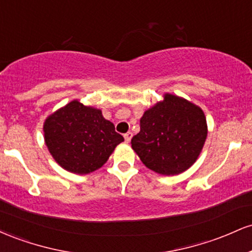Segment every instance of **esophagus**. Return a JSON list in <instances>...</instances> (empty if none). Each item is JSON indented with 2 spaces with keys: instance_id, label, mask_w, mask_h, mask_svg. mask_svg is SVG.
<instances>
[{
  "instance_id": "34e87169",
  "label": "esophagus",
  "mask_w": 252,
  "mask_h": 252,
  "mask_svg": "<svg viewBox=\"0 0 252 252\" xmlns=\"http://www.w3.org/2000/svg\"><path fill=\"white\" fill-rule=\"evenodd\" d=\"M132 137V132H126V134H124V140H126V142H130V140H131Z\"/></svg>"
}]
</instances>
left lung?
Returning <instances> with one entry per match:
<instances>
[{"label":"left lung","mask_w":252,"mask_h":252,"mask_svg":"<svg viewBox=\"0 0 252 252\" xmlns=\"http://www.w3.org/2000/svg\"><path fill=\"white\" fill-rule=\"evenodd\" d=\"M131 148L147 168L161 175H178L192 167L207 137V123L200 106L164 94L146 110Z\"/></svg>","instance_id":"obj_1"}]
</instances>
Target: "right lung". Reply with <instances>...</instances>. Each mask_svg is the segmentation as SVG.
Here are the masks:
<instances>
[{
    "mask_svg": "<svg viewBox=\"0 0 252 252\" xmlns=\"http://www.w3.org/2000/svg\"><path fill=\"white\" fill-rule=\"evenodd\" d=\"M43 138L52 158L74 174H90L108 161L124 141L102 110L78 99L58 109L43 122Z\"/></svg>",
    "mask_w": 252,
    "mask_h": 252,
    "instance_id": "1",
    "label": "right lung"
}]
</instances>
